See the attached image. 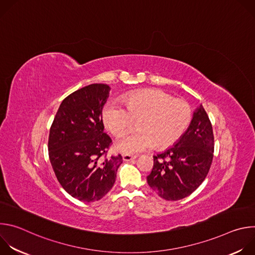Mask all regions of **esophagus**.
<instances>
[{"instance_id":"obj_1","label":"esophagus","mask_w":255,"mask_h":255,"mask_svg":"<svg viewBox=\"0 0 255 255\" xmlns=\"http://www.w3.org/2000/svg\"><path fill=\"white\" fill-rule=\"evenodd\" d=\"M137 157V155H131V154H123V160L124 161H130Z\"/></svg>"}]
</instances>
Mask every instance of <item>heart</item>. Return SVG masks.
Masks as SVG:
<instances>
[{
	"label": "heart",
	"instance_id": "1",
	"mask_svg": "<svg viewBox=\"0 0 255 255\" xmlns=\"http://www.w3.org/2000/svg\"><path fill=\"white\" fill-rule=\"evenodd\" d=\"M117 102L108 103L102 119L111 134L120 138L137 121L138 131L123 137L117 148L123 153H137L152 147L164 148L175 143L190 127L193 109L184 99L173 98L161 90L149 89L131 93Z\"/></svg>",
	"mask_w": 255,
	"mask_h": 255
}]
</instances>
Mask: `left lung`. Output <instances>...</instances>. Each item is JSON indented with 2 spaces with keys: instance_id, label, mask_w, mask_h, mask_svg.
<instances>
[{
  "instance_id": "obj_1",
  "label": "left lung",
  "mask_w": 255,
  "mask_h": 255,
  "mask_svg": "<svg viewBox=\"0 0 255 255\" xmlns=\"http://www.w3.org/2000/svg\"><path fill=\"white\" fill-rule=\"evenodd\" d=\"M212 123L202 105L174 146L153 156L147 176L149 187L162 199L181 200L194 193L206 178L214 156Z\"/></svg>"
}]
</instances>
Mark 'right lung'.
<instances>
[{"label":"right lung","instance_id":"1","mask_svg":"<svg viewBox=\"0 0 255 255\" xmlns=\"http://www.w3.org/2000/svg\"><path fill=\"white\" fill-rule=\"evenodd\" d=\"M109 86L93 84L60 104L48 137V155L61 187L82 202L101 200L115 184L121 154L108 156L112 139L104 132L102 111Z\"/></svg>","mask_w":255,"mask_h":255}]
</instances>
